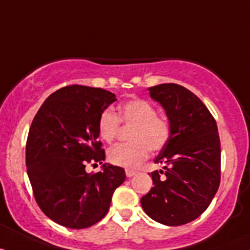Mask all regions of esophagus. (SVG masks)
Instances as JSON below:
<instances>
[{
	"label": "esophagus",
	"mask_w": 250,
	"mask_h": 250,
	"mask_svg": "<svg viewBox=\"0 0 250 250\" xmlns=\"http://www.w3.org/2000/svg\"><path fill=\"white\" fill-rule=\"evenodd\" d=\"M125 173H126V177H128V178H130V177L135 176V174L137 173V172H136L135 169H130V168H127V169H125Z\"/></svg>",
	"instance_id": "1"
}]
</instances>
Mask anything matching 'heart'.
I'll use <instances>...</instances> for the list:
<instances>
[{"label": "heart", "mask_w": 250, "mask_h": 250, "mask_svg": "<svg viewBox=\"0 0 250 250\" xmlns=\"http://www.w3.org/2000/svg\"><path fill=\"white\" fill-rule=\"evenodd\" d=\"M120 123L132 125L130 143L117 144L108 151L112 164L136 168L148 158L149 151L161 150L171 137V125L166 117L158 114L155 107L143 99H131L120 104L118 115L106 109L99 118V135L106 142L117 137Z\"/></svg>", "instance_id": "obj_1"}]
</instances>
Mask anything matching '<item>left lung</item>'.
I'll list each match as a JSON object with an SVG mask.
<instances>
[{
    "mask_svg": "<svg viewBox=\"0 0 250 250\" xmlns=\"http://www.w3.org/2000/svg\"><path fill=\"white\" fill-rule=\"evenodd\" d=\"M148 90L166 112L171 137L155 159L164 169L149 173L154 187L141 205L158 223L184 225L207 209L219 188L217 123L201 100L184 86L169 83Z\"/></svg>",
    "mask_w": 250,
    "mask_h": 250,
    "instance_id": "1",
    "label": "left lung"
}]
</instances>
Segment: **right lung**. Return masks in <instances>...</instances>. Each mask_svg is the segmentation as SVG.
I'll use <instances>...</instances> for the list:
<instances>
[{"label": "right lung", "instance_id": "add662e5", "mask_svg": "<svg viewBox=\"0 0 250 250\" xmlns=\"http://www.w3.org/2000/svg\"><path fill=\"white\" fill-rule=\"evenodd\" d=\"M114 101L115 95L101 87H61L45 100L31 124L26 167L36 202L66 228L99 223L126 178L124 168L108 164L97 173L85 171L86 164H102L106 158L97 124Z\"/></svg>", "mask_w": 250, "mask_h": 250}]
</instances>
